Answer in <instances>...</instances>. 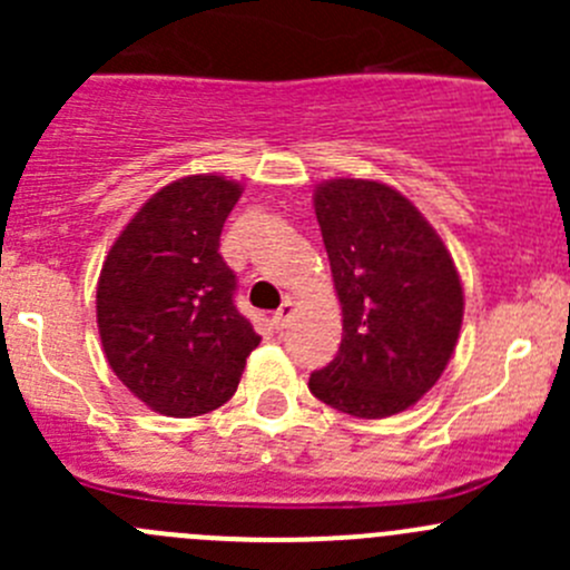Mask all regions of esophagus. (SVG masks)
I'll return each instance as SVG.
<instances>
[{
	"label": "esophagus",
	"mask_w": 570,
	"mask_h": 570,
	"mask_svg": "<svg viewBox=\"0 0 570 570\" xmlns=\"http://www.w3.org/2000/svg\"><path fill=\"white\" fill-rule=\"evenodd\" d=\"M292 317H295V303L292 301H284V306L278 308V312L273 314V327L275 331H284V327H289V322H292Z\"/></svg>",
	"instance_id": "34e87169"
}]
</instances>
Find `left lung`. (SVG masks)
Instances as JSON below:
<instances>
[{
    "label": "left lung",
    "mask_w": 570,
    "mask_h": 570,
    "mask_svg": "<svg viewBox=\"0 0 570 570\" xmlns=\"http://www.w3.org/2000/svg\"><path fill=\"white\" fill-rule=\"evenodd\" d=\"M314 212L342 303V344L308 389L358 419L416 405L439 383L463 325V284L435 228L402 193L327 178Z\"/></svg>",
    "instance_id": "left-lung-1"
}]
</instances>
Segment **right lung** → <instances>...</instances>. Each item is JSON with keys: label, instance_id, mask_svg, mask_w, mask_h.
Wrapping results in <instances>:
<instances>
[{"label": "right lung", "instance_id": "obj_1", "mask_svg": "<svg viewBox=\"0 0 570 570\" xmlns=\"http://www.w3.org/2000/svg\"><path fill=\"white\" fill-rule=\"evenodd\" d=\"M243 195L226 176H184L154 193L101 264L96 320L105 355L151 411L187 419L228 402L262 336L234 306L220 232Z\"/></svg>", "mask_w": 570, "mask_h": 570}]
</instances>
